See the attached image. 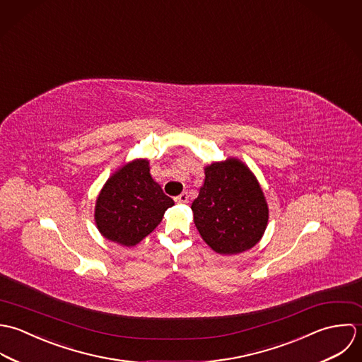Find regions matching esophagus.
<instances>
[{
    "label": "esophagus",
    "instance_id": "esophagus-1",
    "mask_svg": "<svg viewBox=\"0 0 362 362\" xmlns=\"http://www.w3.org/2000/svg\"><path fill=\"white\" fill-rule=\"evenodd\" d=\"M175 200H176V203H182V204H183V203H187V202H189V194H187L186 192H183V193H182L180 196H177Z\"/></svg>",
    "mask_w": 362,
    "mask_h": 362
}]
</instances>
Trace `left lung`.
<instances>
[{"label":"left lung","mask_w":362,"mask_h":362,"mask_svg":"<svg viewBox=\"0 0 362 362\" xmlns=\"http://www.w3.org/2000/svg\"><path fill=\"white\" fill-rule=\"evenodd\" d=\"M192 204L194 223L204 242L219 255L252 249L263 236L269 207L250 169L236 158L214 162Z\"/></svg>","instance_id":"1"}]
</instances>
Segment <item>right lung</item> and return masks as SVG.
<instances>
[{
	"mask_svg": "<svg viewBox=\"0 0 362 362\" xmlns=\"http://www.w3.org/2000/svg\"><path fill=\"white\" fill-rule=\"evenodd\" d=\"M175 203L149 173V162L136 159L115 172L100 190L95 222L109 240L136 246L162 221Z\"/></svg>",
	"mask_w": 362,
	"mask_h": 362,
	"instance_id": "obj_1",
	"label": "right lung"
}]
</instances>
